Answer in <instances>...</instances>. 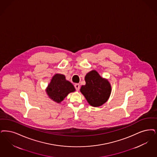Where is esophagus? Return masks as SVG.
Listing matches in <instances>:
<instances>
[{
  "label": "esophagus",
  "mask_w": 157,
  "mask_h": 157,
  "mask_svg": "<svg viewBox=\"0 0 157 157\" xmlns=\"http://www.w3.org/2000/svg\"><path fill=\"white\" fill-rule=\"evenodd\" d=\"M74 86H75V89L77 91H78V90H79V89H80V85H79V84L76 83V84H75Z\"/></svg>",
  "instance_id": "34e87169"
}]
</instances>
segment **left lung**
Segmentation results:
<instances>
[{"mask_svg":"<svg viewBox=\"0 0 157 157\" xmlns=\"http://www.w3.org/2000/svg\"><path fill=\"white\" fill-rule=\"evenodd\" d=\"M86 85L82 86L81 92L92 106L99 107L108 100L111 93V86L107 80L103 79L94 70L85 76Z\"/></svg>","mask_w":157,"mask_h":157,"instance_id":"left-lung-1","label":"left lung"}]
</instances>
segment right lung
<instances>
[{
    "instance_id": "right-lung-1",
    "label": "right lung",
    "mask_w": 157,
    "mask_h": 157,
    "mask_svg": "<svg viewBox=\"0 0 157 157\" xmlns=\"http://www.w3.org/2000/svg\"><path fill=\"white\" fill-rule=\"evenodd\" d=\"M75 90L74 85L61 74H56L47 89V94L52 100L60 103L71 92Z\"/></svg>"
}]
</instances>
